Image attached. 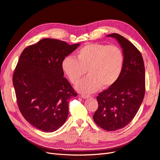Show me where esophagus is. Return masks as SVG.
<instances>
[{"label":"esophagus","mask_w":160,"mask_h":160,"mask_svg":"<svg viewBox=\"0 0 160 160\" xmlns=\"http://www.w3.org/2000/svg\"><path fill=\"white\" fill-rule=\"evenodd\" d=\"M80 97L82 98H88L90 97L89 95H86V94H81Z\"/></svg>","instance_id":"1"}]
</instances>
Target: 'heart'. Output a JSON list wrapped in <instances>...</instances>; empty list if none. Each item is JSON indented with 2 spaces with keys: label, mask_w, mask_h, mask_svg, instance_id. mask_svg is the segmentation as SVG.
<instances>
[{
  "label": "heart",
  "mask_w": 160,
  "mask_h": 160,
  "mask_svg": "<svg viewBox=\"0 0 160 160\" xmlns=\"http://www.w3.org/2000/svg\"><path fill=\"white\" fill-rule=\"evenodd\" d=\"M124 62V54L117 45L90 43L78 51L77 59L66 57L62 67L74 84H78L87 71L89 76L77 86V89L91 93L100 86L107 88L115 84L121 74Z\"/></svg>",
  "instance_id": "b5f03b06"
}]
</instances>
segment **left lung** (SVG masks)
Listing matches in <instances>:
<instances>
[{
  "instance_id": "left-lung-1",
  "label": "left lung",
  "mask_w": 160,
  "mask_h": 160,
  "mask_svg": "<svg viewBox=\"0 0 160 160\" xmlns=\"http://www.w3.org/2000/svg\"><path fill=\"white\" fill-rule=\"evenodd\" d=\"M122 49L124 66L119 78L100 92L94 121L102 129L114 131L125 127L139 111L145 95V73L143 57L135 45L121 35L112 33Z\"/></svg>"
}]
</instances>
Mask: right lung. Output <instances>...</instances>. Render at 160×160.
Instances as JSON below:
<instances>
[{"label": "right lung", "instance_id": "obj_1", "mask_svg": "<svg viewBox=\"0 0 160 160\" xmlns=\"http://www.w3.org/2000/svg\"><path fill=\"white\" fill-rule=\"evenodd\" d=\"M80 43L45 38L21 53L12 76L21 113L44 132L58 130L68 116V103L77 93L63 77L62 62Z\"/></svg>", "mask_w": 160, "mask_h": 160}]
</instances>
